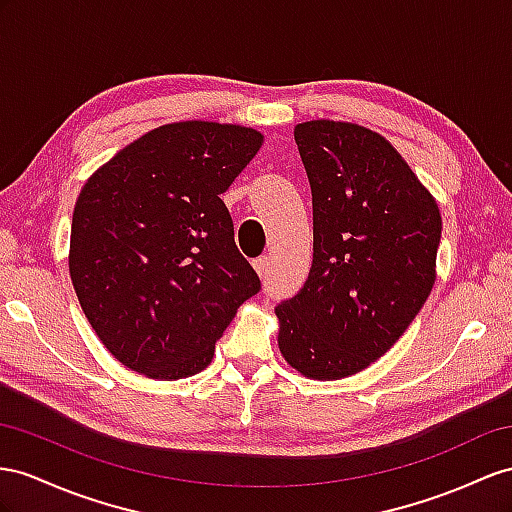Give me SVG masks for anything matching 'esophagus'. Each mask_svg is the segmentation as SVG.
<instances>
[{
	"label": "esophagus",
	"mask_w": 512,
	"mask_h": 512,
	"mask_svg": "<svg viewBox=\"0 0 512 512\" xmlns=\"http://www.w3.org/2000/svg\"><path fill=\"white\" fill-rule=\"evenodd\" d=\"M268 266H270V257H266V255H261V257H257L253 261V268H255V272L259 274L261 279H264L266 274H268Z\"/></svg>",
	"instance_id": "1"
}]
</instances>
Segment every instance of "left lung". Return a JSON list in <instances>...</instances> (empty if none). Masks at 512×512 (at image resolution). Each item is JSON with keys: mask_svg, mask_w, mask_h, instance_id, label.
Masks as SVG:
<instances>
[{"mask_svg": "<svg viewBox=\"0 0 512 512\" xmlns=\"http://www.w3.org/2000/svg\"><path fill=\"white\" fill-rule=\"evenodd\" d=\"M294 140L311 186L313 261L274 309L279 350L313 381H339L381 359L437 279L441 214L393 144L344 121H307Z\"/></svg>", "mask_w": 512, "mask_h": 512, "instance_id": "left-lung-1", "label": "left lung"}]
</instances>
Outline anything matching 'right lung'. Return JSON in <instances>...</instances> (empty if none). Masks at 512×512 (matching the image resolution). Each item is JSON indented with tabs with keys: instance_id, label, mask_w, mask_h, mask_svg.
Instances as JSON below:
<instances>
[{
	"instance_id": "add662e5",
	"label": "right lung",
	"mask_w": 512,
	"mask_h": 512,
	"mask_svg": "<svg viewBox=\"0 0 512 512\" xmlns=\"http://www.w3.org/2000/svg\"><path fill=\"white\" fill-rule=\"evenodd\" d=\"M261 142L253 127L168 123L84 183L69 272L90 326L125 368L157 381L199 374L261 290L220 199Z\"/></svg>"
}]
</instances>
